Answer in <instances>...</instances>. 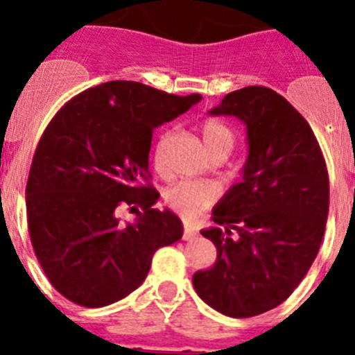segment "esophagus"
<instances>
[{
    "instance_id": "1",
    "label": "esophagus",
    "mask_w": 355,
    "mask_h": 355,
    "mask_svg": "<svg viewBox=\"0 0 355 355\" xmlns=\"http://www.w3.org/2000/svg\"><path fill=\"white\" fill-rule=\"evenodd\" d=\"M199 234L197 227L193 224H184V233H183V240H193V238Z\"/></svg>"
}]
</instances>
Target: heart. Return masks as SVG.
I'll list each match as a JSON object with an SVG mask.
<instances>
[{"mask_svg":"<svg viewBox=\"0 0 355 355\" xmlns=\"http://www.w3.org/2000/svg\"><path fill=\"white\" fill-rule=\"evenodd\" d=\"M200 133H202V140H205L209 156L218 155V153L229 155L236 142L234 131L222 121H213V119L205 121L200 126ZM155 162L156 165H159L162 162V144L156 146ZM216 197H218L216 184L209 183V181L187 180L168 188L165 192V202L180 215L192 218L205 208H208Z\"/></svg>","mask_w":355,"mask_h":355,"instance_id":"b5f03b06","label":"heart"}]
</instances>
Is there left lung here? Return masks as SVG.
Returning <instances> with one entry per match:
<instances>
[{"instance_id": "1", "label": "left lung", "mask_w": 355, "mask_h": 355, "mask_svg": "<svg viewBox=\"0 0 355 355\" xmlns=\"http://www.w3.org/2000/svg\"><path fill=\"white\" fill-rule=\"evenodd\" d=\"M209 114L245 124L249 155L213 208L216 227L200 231L215 265L192 281L213 309L249 318L283 304L311 268L327 224V167L306 119L272 89L234 90Z\"/></svg>"}]
</instances>
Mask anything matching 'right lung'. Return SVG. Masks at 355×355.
<instances>
[{
    "label": "right lung",
    "mask_w": 355,
    "mask_h": 355,
    "mask_svg": "<svg viewBox=\"0 0 355 355\" xmlns=\"http://www.w3.org/2000/svg\"><path fill=\"white\" fill-rule=\"evenodd\" d=\"M199 94L174 96L139 81H108L65 103L37 146L26 184L28 231L49 283L65 299L103 307L135 291L159 247L183 236L180 216L153 208V131ZM140 205L122 225L118 206Z\"/></svg>",
    "instance_id": "obj_1"
}]
</instances>
